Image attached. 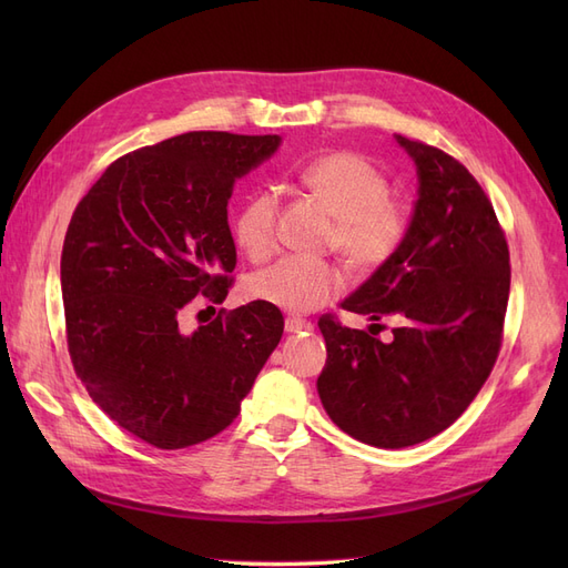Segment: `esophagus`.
<instances>
[{
    "mask_svg": "<svg viewBox=\"0 0 568 568\" xmlns=\"http://www.w3.org/2000/svg\"><path fill=\"white\" fill-rule=\"evenodd\" d=\"M284 329L288 334H298V332H311L313 329V322L301 320V317H286L284 322Z\"/></svg>",
    "mask_w": 568,
    "mask_h": 568,
    "instance_id": "1",
    "label": "esophagus"
}]
</instances>
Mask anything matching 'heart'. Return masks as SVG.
Masks as SVG:
<instances>
[{"label": "heart", "mask_w": 568, "mask_h": 568, "mask_svg": "<svg viewBox=\"0 0 568 568\" xmlns=\"http://www.w3.org/2000/svg\"><path fill=\"white\" fill-rule=\"evenodd\" d=\"M301 184L336 215L329 244L355 270L372 272L390 263L409 234V209L388 194L390 182L363 153H322L301 170ZM280 199L272 189H255L234 215V239L251 261L263 263L277 251ZM346 274L329 261L286 255L255 272L251 296L288 313H311L338 296Z\"/></svg>", "instance_id": "1"}]
</instances>
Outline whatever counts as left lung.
Returning <instances> with one entry per match:
<instances>
[{
  "mask_svg": "<svg viewBox=\"0 0 568 568\" xmlns=\"http://www.w3.org/2000/svg\"><path fill=\"white\" fill-rule=\"evenodd\" d=\"M398 144L419 173L409 234L341 307L400 324L384 343L332 313L317 322L326 415L348 436L390 450L434 438L471 405L500 355L511 277L505 230L476 178L432 144L400 134Z\"/></svg>",
  "mask_w": 568,
  "mask_h": 568,
  "instance_id": "8db88e82",
  "label": "left lung"
}]
</instances>
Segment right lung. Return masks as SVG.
I'll return each instance as SVG.
<instances>
[{
	"label": "right lung",
	"mask_w": 568,
	"mask_h": 568,
	"mask_svg": "<svg viewBox=\"0 0 568 568\" xmlns=\"http://www.w3.org/2000/svg\"><path fill=\"white\" fill-rule=\"evenodd\" d=\"M277 146V134L184 132L113 161L73 211L61 253L68 355L104 415L153 448L225 432L282 338L280 307L263 301L182 329L186 311L227 298V201Z\"/></svg>",
	"instance_id": "1"
}]
</instances>
